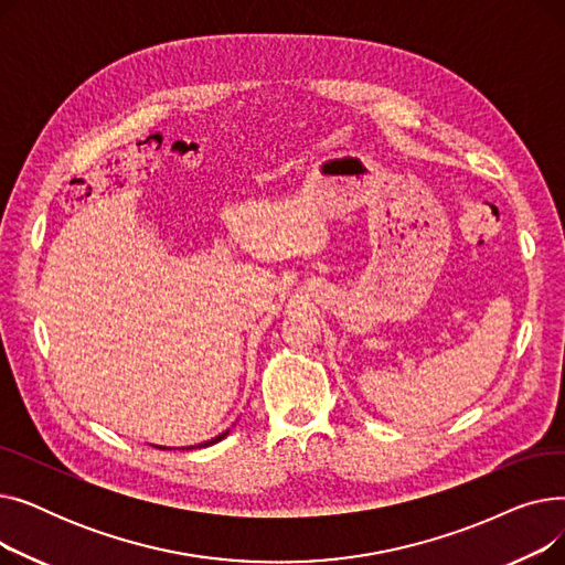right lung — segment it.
Segmentation results:
<instances>
[{"mask_svg": "<svg viewBox=\"0 0 565 565\" xmlns=\"http://www.w3.org/2000/svg\"><path fill=\"white\" fill-rule=\"evenodd\" d=\"M226 435H228V430H226V433H222V435H217V437H215V439H211V441L199 444V449H201V447H211V444H217V441H220V439H224ZM160 449H167V447H160ZM188 449H196V447H188Z\"/></svg>", "mask_w": 565, "mask_h": 565, "instance_id": "right-lung-1", "label": "right lung"}]
</instances>
